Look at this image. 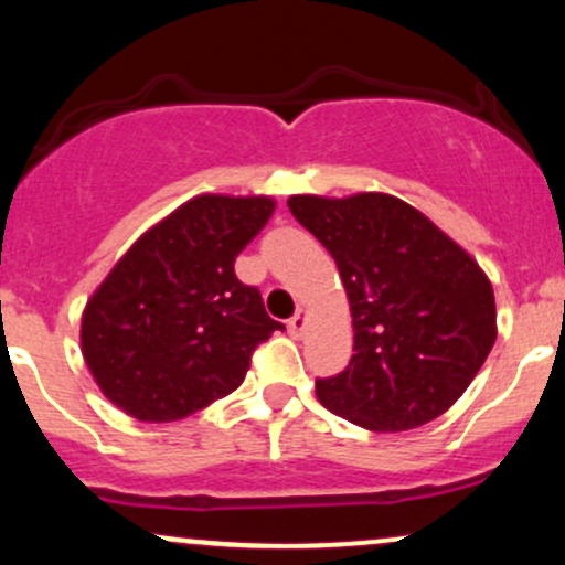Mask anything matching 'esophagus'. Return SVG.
<instances>
[{"instance_id":"34e87169","label":"esophagus","mask_w":565,"mask_h":565,"mask_svg":"<svg viewBox=\"0 0 565 565\" xmlns=\"http://www.w3.org/2000/svg\"><path fill=\"white\" fill-rule=\"evenodd\" d=\"M287 327L291 337H302L305 329H308V313H305V310H297V313L289 319Z\"/></svg>"}]
</instances>
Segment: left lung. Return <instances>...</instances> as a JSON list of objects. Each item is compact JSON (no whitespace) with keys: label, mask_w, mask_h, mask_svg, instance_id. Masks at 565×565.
I'll return each instance as SVG.
<instances>
[{"label":"left lung","mask_w":565,"mask_h":565,"mask_svg":"<svg viewBox=\"0 0 565 565\" xmlns=\"http://www.w3.org/2000/svg\"><path fill=\"white\" fill-rule=\"evenodd\" d=\"M287 204L334 257L353 316V359L316 380L321 404L377 433L440 417L497 340L494 289L481 265L387 193Z\"/></svg>","instance_id":"obj_1"}]
</instances>
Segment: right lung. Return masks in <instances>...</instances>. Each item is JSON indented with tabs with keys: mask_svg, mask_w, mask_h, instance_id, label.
Returning a JSON list of instances; mask_svg holds the SVG:
<instances>
[{
	"mask_svg": "<svg viewBox=\"0 0 565 565\" xmlns=\"http://www.w3.org/2000/svg\"><path fill=\"white\" fill-rule=\"evenodd\" d=\"M268 196H196L129 246L82 316V353L111 404L174 423L236 391L281 321L233 263L268 217Z\"/></svg>",
	"mask_w": 565,
	"mask_h": 565,
	"instance_id": "obj_1",
	"label": "right lung"
}]
</instances>
